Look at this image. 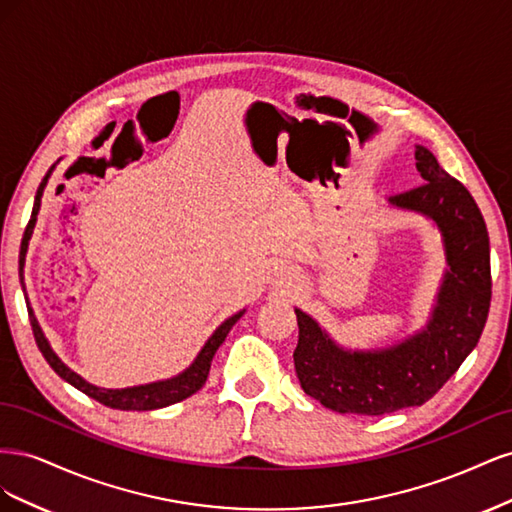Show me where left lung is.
Segmentation results:
<instances>
[{
  "instance_id": "left-lung-1",
  "label": "left lung",
  "mask_w": 512,
  "mask_h": 512,
  "mask_svg": "<svg viewBox=\"0 0 512 512\" xmlns=\"http://www.w3.org/2000/svg\"><path fill=\"white\" fill-rule=\"evenodd\" d=\"M423 185L389 198L397 211L423 215L438 228L444 273L425 327L382 348H346L294 307L301 389L339 414L378 416L423 406L476 348L491 301L489 232L472 194L423 147L414 149Z\"/></svg>"
}]
</instances>
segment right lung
Wrapping results in <instances>:
<instances>
[{
    "label": "right lung",
    "instance_id": "add662e5",
    "mask_svg": "<svg viewBox=\"0 0 512 512\" xmlns=\"http://www.w3.org/2000/svg\"><path fill=\"white\" fill-rule=\"evenodd\" d=\"M55 170V164L49 168V173L44 175L40 188L36 192V200H34V209H32V220H29L27 228H25V235L21 241V254H19V280H21V288L25 290V256L29 250V241H32L34 235V228L38 222V211H40V203H42V194L46 183H49V177ZM25 303H27V312H29V322H32V331L36 337V344L42 352V356L53 367L55 374L66 380L68 384H72L74 389H79L81 393L89 395L91 399L100 401V404L108 406V408H115V410H136V412H147V410H158V408H166V406H173L177 401L188 399L190 395H194L200 386L207 382L209 376V369H211V361L218 348L224 344L226 335L230 333L232 324H235L243 314L245 309H239L237 314L228 316L218 329H215L209 339L205 342V346L200 348V352L196 354V359L185 367L183 371H179L177 376L173 378H166V380H156V382H147V384H138V386H126V389H104V386H96L87 382L83 376L76 374L74 369H70L64 361L59 359L57 352L51 348L49 339H46L40 322L34 314L32 305H29L27 299V292H25Z\"/></svg>",
    "mask_w": 512,
    "mask_h": 512
}]
</instances>
